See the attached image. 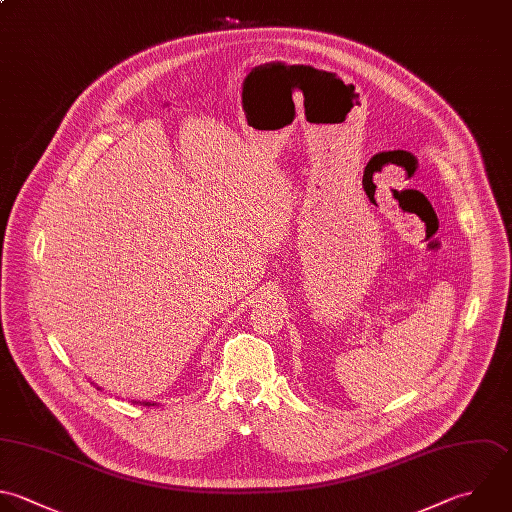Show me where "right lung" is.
I'll return each mask as SVG.
<instances>
[{
    "mask_svg": "<svg viewBox=\"0 0 512 512\" xmlns=\"http://www.w3.org/2000/svg\"><path fill=\"white\" fill-rule=\"evenodd\" d=\"M146 404H148V402H146ZM148 406H150V404H148Z\"/></svg>",
    "mask_w": 512,
    "mask_h": 512,
    "instance_id": "obj_1",
    "label": "right lung"
}]
</instances>
